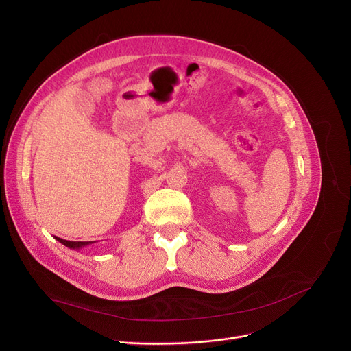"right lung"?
I'll return each instance as SVG.
<instances>
[{
    "label": "right lung",
    "mask_w": 351,
    "mask_h": 351,
    "mask_svg": "<svg viewBox=\"0 0 351 351\" xmlns=\"http://www.w3.org/2000/svg\"><path fill=\"white\" fill-rule=\"evenodd\" d=\"M59 243H62L63 245H66L67 248H72V250H80L83 247H87L90 244H95L96 241H67V240H63V239H59V237H55Z\"/></svg>",
    "instance_id": "add662e5"
}]
</instances>
